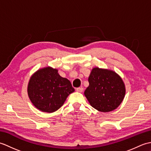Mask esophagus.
Listing matches in <instances>:
<instances>
[{
  "label": "esophagus",
  "instance_id": "esophagus-1",
  "mask_svg": "<svg viewBox=\"0 0 151 151\" xmlns=\"http://www.w3.org/2000/svg\"><path fill=\"white\" fill-rule=\"evenodd\" d=\"M76 91H77V92L81 93V92L83 91V88H77L76 89Z\"/></svg>",
  "mask_w": 151,
  "mask_h": 151
}]
</instances>
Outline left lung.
Returning a JSON list of instances; mask_svg holds the SVG:
<instances>
[{
	"label": "left lung",
	"mask_w": 151,
	"mask_h": 151,
	"mask_svg": "<svg viewBox=\"0 0 151 151\" xmlns=\"http://www.w3.org/2000/svg\"><path fill=\"white\" fill-rule=\"evenodd\" d=\"M84 95L93 108L101 112L115 110L123 101L126 88L123 79L112 70L93 68Z\"/></svg>",
	"instance_id": "obj_1"
}]
</instances>
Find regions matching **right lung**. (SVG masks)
<instances>
[{
    "label": "right lung",
    "instance_id": "obj_1",
    "mask_svg": "<svg viewBox=\"0 0 151 151\" xmlns=\"http://www.w3.org/2000/svg\"><path fill=\"white\" fill-rule=\"evenodd\" d=\"M58 71L57 69L49 66L40 69L28 82V97L34 106L43 112L56 111L75 91L70 82L62 77Z\"/></svg>",
    "mask_w": 151,
    "mask_h": 151
}]
</instances>
